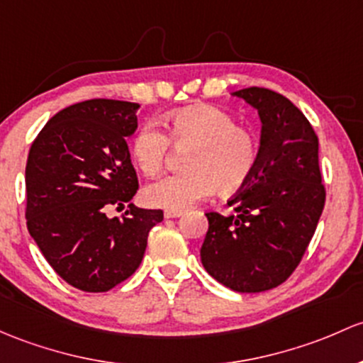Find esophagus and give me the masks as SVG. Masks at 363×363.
I'll return each mask as SVG.
<instances>
[{
  "label": "esophagus",
  "mask_w": 363,
  "mask_h": 363,
  "mask_svg": "<svg viewBox=\"0 0 363 363\" xmlns=\"http://www.w3.org/2000/svg\"><path fill=\"white\" fill-rule=\"evenodd\" d=\"M182 211H172V208H167L165 211V219H175V217H181Z\"/></svg>",
  "instance_id": "34e87169"
}]
</instances>
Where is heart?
I'll return each mask as SVG.
<instances>
[{
	"label": "heart",
	"mask_w": 363,
	"mask_h": 363,
	"mask_svg": "<svg viewBox=\"0 0 363 363\" xmlns=\"http://www.w3.org/2000/svg\"><path fill=\"white\" fill-rule=\"evenodd\" d=\"M167 135L155 123L137 128L130 155L137 169L155 177L165 169L172 146L186 151V170L167 175L144 189L152 207L182 211L217 189L231 194L242 189L259 160V140L254 130L238 125L231 113L216 106H191L163 118Z\"/></svg>",
	"instance_id": "obj_1"
}]
</instances>
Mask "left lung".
<instances>
[{
    "label": "left lung",
    "instance_id": "1",
    "mask_svg": "<svg viewBox=\"0 0 363 363\" xmlns=\"http://www.w3.org/2000/svg\"><path fill=\"white\" fill-rule=\"evenodd\" d=\"M233 95L257 109L261 147L254 174L228 201L236 216L207 212L200 255L211 277L236 292H264L296 272L325 205L318 137L281 94L249 86Z\"/></svg>",
    "mask_w": 363,
    "mask_h": 363
}]
</instances>
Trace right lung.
<instances>
[{
	"mask_svg": "<svg viewBox=\"0 0 363 363\" xmlns=\"http://www.w3.org/2000/svg\"><path fill=\"white\" fill-rule=\"evenodd\" d=\"M139 104L91 99L62 109L33 140L26 165L28 230L53 272L83 292H108L139 268L163 211L130 203L139 189L127 137ZM129 211L109 220L108 208Z\"/></svg>",
	"mask_w": 363,
	"mask_h": 363,
	"instance_id": "right-lung-1",
	"label": "right lung"
}]
</instances>
